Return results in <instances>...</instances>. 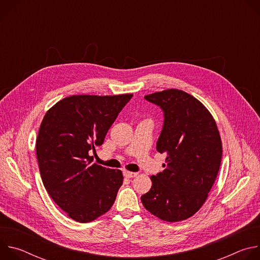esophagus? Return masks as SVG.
Masks as SVG:
<instances>
[{
    "label": "esophagus",
    "instance_id": "esophagus-1",
    "mask_svg": "<svg viewBox=\"0 0 260 260\" xmlns=\"http://www.w3.org/2000/svg\"><path fill=\"white\" fill-rule=\"evenodd\" d=\"M123 175H124V177H126V178H134V177H136L138 174H137V173H134V172L124 171V172H123Z\"/></svg>",
    "mask_w": 260,
    "mask_h": 260
}]
</instances>
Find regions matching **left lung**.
<instances>
[{
  "mask_svg": "<svg viewBox=\"0 0 260 260\" xmlns=\"http://www.w3.org/2000/svg\"><path fill=\"white\" fill-rule=\"evenodd\" d=\"M145 99L164 112L156 150L167 157L165 170L151 176V189L141 201L161 220L182 221L202 208L216 180L222 157L217 124L208 109L183 90L167 89Z\"/></svg>",
  "mask_w": 260,
  "mask_h": 260,
  "instance_id": "8db88e82",
  "label": "left lung"
}]
</instances>
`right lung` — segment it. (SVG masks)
I'll return each mask as SVG.
<instances>
[{
    "label": "right lung",
    "mask_w": 260,
    "mask_h": 260,
    "mask_svg": "<svg viewBox=\"0 0 260 260\" xmlns=\"http://www.w3.org/2000/svg\"><path fill=\"white\" fill-rule=\"evenodd\" d=\"M133 94L71 95L50 108L36 141L44 186L68 216L90 222L113 206L123 183L121 171L91 165L89 155Z\"/></svg>",
    "instance_id": "add662e5"
}]
</instances>
